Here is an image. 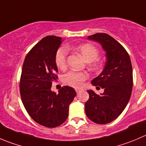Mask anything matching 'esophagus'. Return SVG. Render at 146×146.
<instances>
[{"mask_svg":"<svg viewBox=\"0 0 146 146\" xmlns=\"http://www.w3.org/2000/svg\"><path fill=\"white\" fill-rule=\"evenodd\" d=\"M76 93H78L79 92H80V91H81V89L76 88Z\"/></svg>","mask_w":146,"mask_h":146,"instance_id":"obj_1","label":"esophagus"}]
</instances>
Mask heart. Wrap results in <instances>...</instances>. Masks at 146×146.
I'll list each match as a JSON object with an SVG mask.
<instances>
[{
    "instance_id": "heart-1",
    "label": "heart",
    "mask_w": 146,
    "mask_h": 146,
    "mask_svg": "<svg viewBox=\"0 0 146 146\" xmlns=\"http://www.w3.org/2000/svg\"><path fill=\"white\" fill-rule=\"evenodd\" d=\"M75 50L84 58L86 62L91 63L95 61L98 57V50L94 46L89 43H84L75 48ZM68 50L62 47L58 50L56 54V64L60 69H64L67 65ZM93 66L96 65L93 64ZM88 75L86 72L69 71L63 77L65 84L73 88H79L83 84V81L88 78Z\"/></svg>"
}]
</instances>
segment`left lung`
Here are the masks:
<instances>
[{"mask_svg":"<svg viewBox=\"0 0 146 146\" xmlns=\"http://www.w3.org/2000/svg\"><path fill=\"white\" fill-rule=\"evenodd\" d=\"M88 39L101 45L106 60L103 71L92 80L95 86L104 92L100 96L88 90L89 99L85 103L88 118L98 124H107L116 119L123 111L131 98L133 70L131 58L123 47L106 33H96Z\"/></svg>","mask_w":146,"mask_h":146,"instance_id":"1","label":"left lung"}]
</instances>
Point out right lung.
<instances>
[{
  "instance_id": "obj_1",
  "label": "right lung",
  "mask_w": 146,
  "mask_h": 146,
  "mask_svg": "<svg viewBox=\"0 0 146 146\" xmlns=\"http://www.w3.org/2000/svg\"><path fill=\"white\" fill-rule=\"evenodd\" d=\"M63 38L49 35L42 38L25 57L20 82L21 100L30 116L36 123L55 128L65 122L68 108L76 96L74 89L63 86L56 94L52 83L56 73V54Z\"/></svg>"
}]
</instances>
